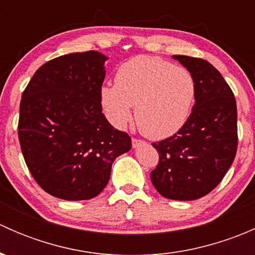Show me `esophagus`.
<instances>
[{"mask_svg":"<svg viewBox=\"0 0 255 255\" xmlns=\"http://www.w3.org/2000/svg\"><path fill=\"white\" fill-rule=\"evenodd\" d=\"M145 142L144 140H140V139H137V138H132V145L133 148H137V146L142 145V144H144Z\"/></svg>","mask_w":255,"mask_h":255,"instance_id":"1","label":"esophagus"}]
</instances>
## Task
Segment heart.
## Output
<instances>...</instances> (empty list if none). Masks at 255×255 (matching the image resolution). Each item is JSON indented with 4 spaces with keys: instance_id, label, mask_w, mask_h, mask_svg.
Listing matches in <instances>:
<instances>
[{
    "instance_id": "b5f03b06",
    "label": "heart",
    "mask_w": 255,
    "mask_h": 255,
    "mask_svg": "<svg viewBox=\"0 0 255 255\" xmlns=\"http://www.w3.org/2000/svg\"><path fill=\"white\" fill-rule=\"evenodd\" d=\"M115 85L105 84L100 101L115 127L123 128L133 115L145 135L164 139L187 122L196 97V82L187 69L150 55H138L123 63Z\"/></svg>"
}]
</instances>
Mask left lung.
<instances>
[{
    "mask_svg": "<svg viewBox=\"0 0 255 255\" xmlns=\"http://www.w3.org/2000/svg\"><path fill=\"white\" fill-rule=\"evenodd\" d=\"M194 76L196 102L184 127L153 143L159 163L150 173L161 196L191 201L221 182L237 151V105L220 71L204 59L173 55Z\"/></svg>",
    "mask_w": 255,
    "mask_h": 255,
    "instance_id": "obj_1",
    "label": "left lung"
}]
</instances>
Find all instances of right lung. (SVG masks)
<instances>
[{
  "label": "right lung",
  "mask_w": 255,
  "mask_h": 255,
  "mask_svg": "<svg viewBox=\"0 0 255 255\" xmlns=\"http://www.w3.org/2000/svg\"><path fill=\"white\" fill-rule=\"evenodd\" d=\"M107 56L71 53L40 66L22 94L18 138L25 164L45 192L90 200L106 187L112 163L132 146L102 113Z\"/></svg>",
  "instance_id": "add662e5"
}]
</instances>
